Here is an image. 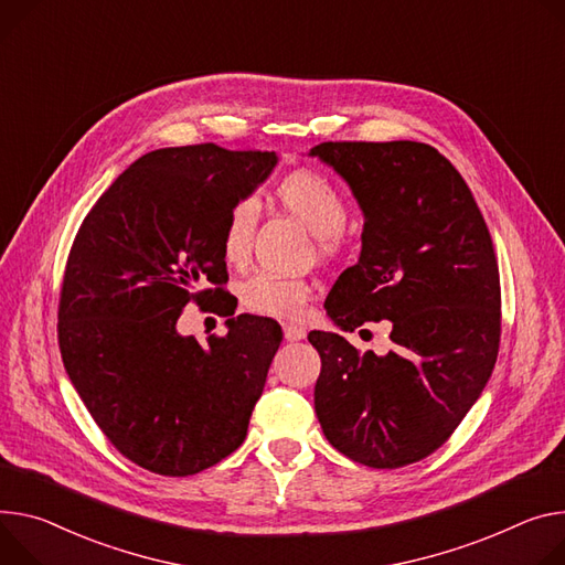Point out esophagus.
Returning <instances> with one entry per match:
<instances>
[{
  "mask_svg": "<svg viewBox=\"0 0 565 565\" xmlns=\"http://www.w3.org/2000/svg\"><path fill=\"white\" fill-rule=\"evenodd\" d=\"M284 338H286L288 342L303 340V338H306V329L299 327V324H284Z\"/></svg>",
  "mask_w": 565,
  "mask_h": 565,
  "instance_id": "esophagus-1",
  "label": "esophagus"
}]
</instances>
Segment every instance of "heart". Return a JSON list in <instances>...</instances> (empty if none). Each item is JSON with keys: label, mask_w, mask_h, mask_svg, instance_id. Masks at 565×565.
Returning <instances> with one entry per match:
<instances>
[{"label": "heart", "mask_w": 565, "mask_h": 565, "mask_svg": "<svg viewBox=\"0 0 565 565\" xmlns=\"http://www.w3.org/2000/svg\"><path fill=\"white\" fill-rule=\"evenodd\" d=\"M281 207L295 216L303 227H309L327 252L335 245L338 234L347 225V202L340 191L313 171H295L277 186ZM259 223V204L252 198L236 200L223 225L221 249L230 266H243L249 256L254 230ZM241 303L247 311L268 318H297L311 295V286L301 279L262 273L249 277L241 290Z\"/></svg>", "instance_id": "1"}]
</instances>
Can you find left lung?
<instances>
[{"mask_svg":"<svg viewBox=\"0 0 565 565\" xmlns=\"http://www.w3.org/2000/svg\"><path fill=\"white\" fill-rule=\"evenodd\" d=\"M363 212L358 264L324 309L340 331L390 320L394 349L358 351L311 331L316 415L333 448L372 469L437 450L487 387L500 344L491 234L465 178L422 141H324L309 150Z\"/></svg>","mask_w":565,"mask_h":565,"instance_id":"1","label":"left lung"}]
</instances>
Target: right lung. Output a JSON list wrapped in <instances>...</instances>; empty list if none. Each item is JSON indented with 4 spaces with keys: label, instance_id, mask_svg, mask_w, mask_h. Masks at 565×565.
<instances>
[{
    "label": "right lung",
    "instance_id": "obj_1",
    "mask_svg": "<svg viewBox=\"0 0 565 565\" xmlns=\"http://www.w3.org/2000/svg\"><path fill=\"white\" fill-rule=\"evenodd\" d=\"M277 162L216 143L146 152L76 234L58 309L63 363L96 426L146 471L200 473L247 435L281 327L241 313L200 344L178 318L189 299L221 297L210 284L227 281L225 216Z\"/></svg>",
    "mask_w": 565,
    "mask_h": 565
}]
</instances>
